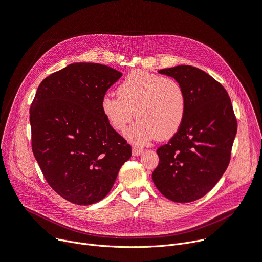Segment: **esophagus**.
<instances>
[{"label": "esophagus", "instance_id": "34e87169", "mask_svg": "<svg viewBox=\"0 0 262 262\" xmlns=\"http://www.w3.org/2000/svg\"><path fill=\"white\" fill-rule=\"evenodd\" d=\"M143 149H141V148H138V147H133L132 148V155L133 156H140V155H142L143 154Z\"/></svg>", "mask_w": 262, "mask_h": 262}]
</instances>
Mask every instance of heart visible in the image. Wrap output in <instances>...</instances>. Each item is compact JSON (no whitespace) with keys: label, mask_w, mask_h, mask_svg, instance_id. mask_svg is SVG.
<instances>
[{"label":"heart","mask_w":262,"mask_h":262,"mask_svg":"<svg viewBox=\"0 0 262 262\" xmlns=\"http://www.w3.org/2000/svg\"><path fill=\"white\" fill-rule=\"evenodd\" d=\"M117 94V97H102L101 111L111 127L119 132L127 129L135 111L139 120L127 131V138L133 144L168 140L181 128L186 97L176 80L133 70L119 84Z\"/></svg>","instance_id":"obj_1"}]
</instances>
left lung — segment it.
Returning a JSON list of instances; mask_svg holds the SVG:
<instances>
[{"mask_svg":"<svg viewBox=\"0 0 262 262\" xmlns=\"http://www.w3.org/2000/svg\"><path fill=\"white\" fill-rule=\"evenodd\" d=\"M175 79L186 97L179 131L158 148L152 172L157 189L176 203L205 196L225 172L236 134V119L226 90L196 67L180 65L159 70Z\"/></svg>","mask_w":262,"mask_h":262,"instance_id":"8db88e82","label":"left lung"}]
</instances>
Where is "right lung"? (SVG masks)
I'll return each mask as SVG.
<instances>
[{"mask_svg":"<svg viewBox=\"0 0 262 262\" xmlns=\"http://www.w3.org/2000/svg\"><path fill=\"white\" fill-rule=\"evenodd\" d=\"M121 72L74 63L47 77L30 108L32 150L49 185L81 206L104 198L131 158V146L107 122L101 99Z\"/></svg>","mask_w":262,"mask_h":262,"instance_id":"add662e5","label":"right lung"}]
</instances>
